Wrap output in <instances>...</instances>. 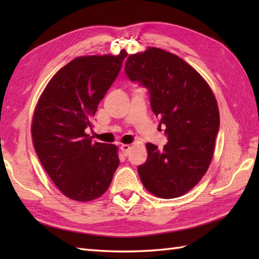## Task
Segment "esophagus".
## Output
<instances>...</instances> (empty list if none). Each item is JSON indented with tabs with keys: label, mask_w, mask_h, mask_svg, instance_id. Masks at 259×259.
<instances>
[{
	"label": "esophagus",
	"mask_w": 259,
	"mask_h": 259,
	"mask_svg": "<svg viewBox=\"0 0 259 259\" xmlns=\"http://www.w3.org/2000/svg\"><path fill=\"white\" fill-rule=\"evenodd\" d=\"M120 149H121V151H122L123 156H128L129 152H130V146L129 145H122L120 147Z\"/></svg>",
	"instance_id": "1"
}]
</instances>
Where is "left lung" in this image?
Wrapping results in <instances>:
<instances>
[{
    "instance_id": "1",
    "label": "left lung",
    "mask_w": 259,
    "mask_h": 259,
    "mask_svg": "<svg viewBox=\"0 0 259 259\" xmlns=\"http://www.w3.org/2000/svg\"><path fill=\"white\" fill-rule=\"evenodd\" d=\"M124 72L130 81L147 88L152 111L168 139L163 150L147 144L148 158L138 167L141 183L163 199L183 196L210 164L219 130L216 98L194 68L158 48L131 54Z\"/></svg>"
}]
</instances>
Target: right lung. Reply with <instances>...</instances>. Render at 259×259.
Returning a JSON list of instances; mask_svg holds the SVG:
<instances>
[{
    "mask_svg": "<svg viewBox=\"0 0 259 259\" xmlns=\"http://www.w3.org/2000/svg\"><path fill=\"white\" fill-rule=\"evenodd\" d=\"M119 56L79 57L54 74L38 99L32 139L43 168L64 196L90 201L109 188L119 166L117 147L93 142L98 104L120 72Z\"/></svg>",
    "mask_w": 259,
    "mask_h": 259,
    "instance_id": "add662e5",
    "label": "right lung"
}]
</instances>
